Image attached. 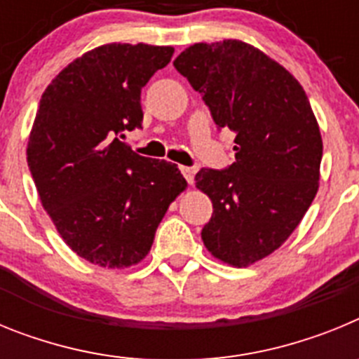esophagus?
<instances>
[{"label": "esophagus", "instance_id": "esophagus-1", "mask_svg": "<svg viewBox=\"0 0 359 359\" xmlns=\"http://www.w3.org/2000/svg\"><path fill=\"white\" fill-rule=\"evenodd\" d=\"M180 170H182L187 182H189V185H192L194 183V169L192 167H180Z\"/></svg>", "mask_w": 359, "mask_h": 359}]
</instances>
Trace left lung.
<instances>
[{
  "instance_id": "obj_1",
  "label": "left lung",
  "mask_w": 359,
  "mask_h": 359,
  "mask_svg": "<svg viewBox=\"0 0 359 359\" xmlns=\"http://www.w3.org/2000/svg\"><path fill=\"white\" fill-rule=\"evenodd\" d=\"M174 68L219 128L236 131L230 169L196 174L214 207L203 243L224 264H255L286 243L318 192L323 144L309 98L284 66L239 39L192 44Z\"/></svg>"
}]
</instances>
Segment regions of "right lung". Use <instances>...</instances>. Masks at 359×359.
<instances>
[{
  "instance_id": "1",
  "label": "right lung",
  "mask_w": 359,
  "mask_h": 359,
  "mask_svg": "<svg viewBox=\"0 0 359 359\" xmlns=\"http://www.w3.org/2000/svg\"><path fill=\"white\" fill-rule=\"evenodd\" d=\"M172 53V46L102 44L69 62L41 97L27 145L41 205L69 248L100 268L144 261L187 189L177 165L118 140L142 128V88Z\"/></svg>"
}]
</instances>
